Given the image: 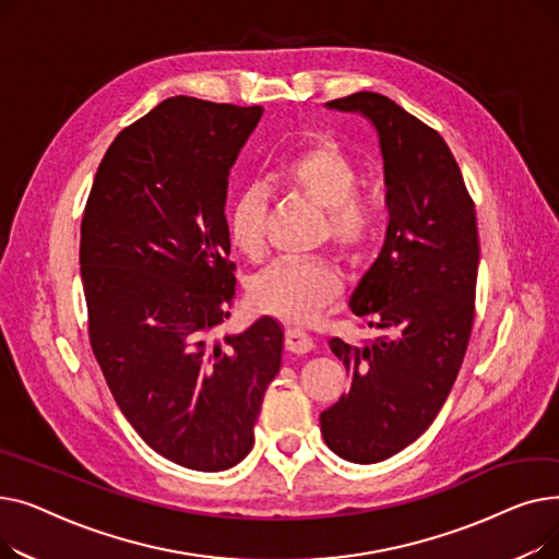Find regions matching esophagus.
<instances>
[{
    "label": "esophagus",
    "instance_id": "esophagus-1",
    "mask_svg": "<svg viewBox=\"0 0 559 559\" xmlns=\"http://www.w3.org/2000/svg\"><path fill=\"white\" fill-rule=\"evenodd\" d=\"M285 346H287V350H292V354H308V350H312L314 342H312V335L301 329H287Z\"/></svg>",
    "mask_w": 559,
    "mask_h": 559
}]
</instances>
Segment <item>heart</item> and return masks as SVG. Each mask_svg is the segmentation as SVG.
Wrapping results in <instances>:
<instances>
[{
    "mask_svg": "<svg viewBox=\"0 0 559 559\" xmlns=\"http://www.w3.org/2000/svg\"><path fill=\"white\" fill-rule=\"evenodd\" d=\"M278 179L324 209L319 235L337 251L360 255L373 242L378 209L358 192L360 171L342 146L329 140L308 146L281 165ZM264 215L267 194L260 186L240 190L228 209L230 242L249 260L264 253ZM340 287V274L326 258H276L251 278L249 295L258 310L304 324L337 297Z\"/></svg>",
    "mask_w": 559,
    "mask_h": 559,
    "instance_id": "heart-1",
    "label": "heart"
}]
</instances>
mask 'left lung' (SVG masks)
Here are the masks:
<instances>
[{"label":"left lung","mask_w":559,"mask_h":559,"mask_svg":"<svg viewBox=\"0 0 559 559\" xmlns=\"http://www.w3.org/2000/svg\"><path fill=\"white\" fill-rule=\"evenodd\" d=\"M329 106L369 117L385 160V247L348 301L383 335L365 346L329 342L350 388L319 417L333 453L373 464L421 437L451 394L476 314L478 222L435 129L369 91Z\"/></svg>","instance_id":"obj_1"}]
</instances>
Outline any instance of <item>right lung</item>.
<instances>
[{"label": "right lung", "instance_id": "add662e5", "mask_svg": "<svg viewBox=\"0 0 559 559\" xmlns=\"http://www.w3.org/2000/svg\"><path fill=\"white\" fill-rule=\"evenodd\" d=\"M260 106L171 97L117 133L81 219L87 337L106 385L163 457L224 472L253 447L283 329L215 340L235 301L228 169Z\"/></svg>", "mask_w": 559, "mask_h": 559}]
</instances>
